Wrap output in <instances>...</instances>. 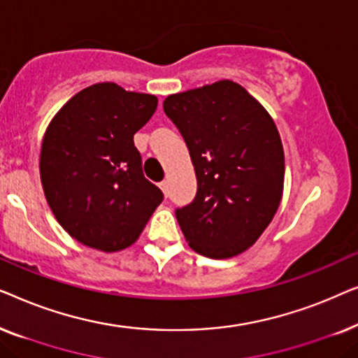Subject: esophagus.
I'll return each instance as SVG.
<instances>
[{"mask_svg": "<svg viewBox=\"0 0 358 358\" xmlns=\"http://www.w3.org/2000/svg\"><path fill=\"white\" fill-rule=\"evenodd\" d=\"M159 187H161V190H163V194H164V197H168V182H166V180H163V182H159Z\"/></svg>", "mask_w": 358, "mask_h": 358, "instance_id": "1", "label": "esophagus"}]
</instances>
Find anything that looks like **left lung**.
<instances>
[{"label": "left lung", "mask_w": 358, "mask_h": 358, "mask_svg": "<svg viewBox=\"0 0 358 358\" xmlns=\"http://www.w3.org/2000/svg\"><path fill=\"white\" fill-rule=\"evenodd\" d=\"M163 107L197 176L195 199L176 210L185 241L210 259L238 256L257 241L282 200L285 158L272 117L229 80L171 94Z\"/></svg>", "instance_id": "left-lung-1"}]
</instances>
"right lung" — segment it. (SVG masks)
Listing matches in <instances>:
<instances>
[{"label":"right lung","mask_w":358,"mask_h":358,"mask_svg":"<svg viewBox=\"0 0 358 358\" xmlns=\"http://www.w3.org/2000/svg\"><path fill=\"white\" fill-rule=\"evenodd\" d=\"M156 107L153 94L97 83L47 127L38 164L43 192L57 222L85 246L104 252L131 246L163 202L134 143Z\"/></svg>","instance_id":"add662e5"}]
</instances>
